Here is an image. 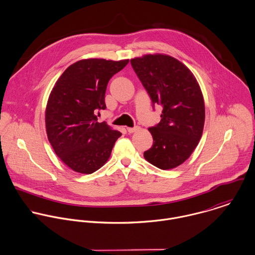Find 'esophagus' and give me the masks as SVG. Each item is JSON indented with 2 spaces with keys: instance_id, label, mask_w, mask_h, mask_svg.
Listing matches in <instances>:
<instances>
[{
  "instance_id": "obj_1",
  "label": "esophagus",
  "mask_w": 255,
  "mask_h": 255,
  "mask_svg": "<svg viewBox=\"0 0 255 255\" xmlns=\"http://www.w3.org/2000/svg\"><path fill=\"white\" fill-rule=\"evenodd\" d=\"M138 129H139L138 126H136V127H128V128H127V131H128V133H134V132H136Z\"/></svg>"
}]
</instances>
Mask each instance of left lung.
I'll list each match as a JSON object with an SVG mask.
<instances>
[{
    "label": "left lung",
    "instance_id": "left-lung-1",
    "mask_svg": "<svg viewBox=\"0 0 255 255\" xmlns=\"http://www.w3.org/2000/svg\"><path fill=\"white\" fill-rule=\"evenodd\" d=\"M131 65L153 105L162 107L160 122L149 128L153 136L145 158L160 169L183 163L197 147L203 133L205 104L191 71L165 54L131 59Z\"/></svg>",
    "mask_w": 255,
    "mask_h": 255
}]
</instances>
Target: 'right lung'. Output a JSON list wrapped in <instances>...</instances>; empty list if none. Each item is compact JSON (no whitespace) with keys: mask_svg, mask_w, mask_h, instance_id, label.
I'll use <instances>...</instances> for the list:
<instances>
[{"mask_svg":"<svg viewBox=\"0 0 255 255\" xmlns=\"http://www.w3.org/2000/svg\"><path fill=\"white\" fill-rule=\"evenodd\" d=\"M129 60L85 59L69 66L49 96L45 125L48 140L60 159L76 172L91 174L108 160L121 136L97 113L105 109L109 80Z\"/></svg>","mask_w":255,"mask_h":255,"instance_id":"obj_1","label":"right lung"}]
</instances>
